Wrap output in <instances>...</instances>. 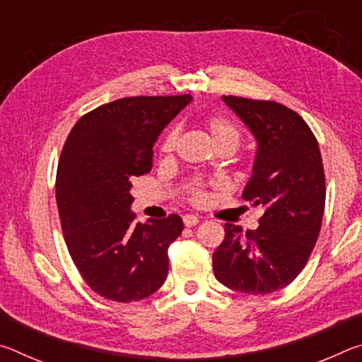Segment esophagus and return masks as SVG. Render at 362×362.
I'll list each match as a JSON object with an SVG mask.
<instances>
[{
  "label": "esophagus",
  "instance_id": "obj_1",
  "mask_svg": "<svg viewBox=\"0 0 362 362\" xmlns=\"http://www.w3.org/2000/svg\"><path fill=\"white\" fill-rule=\"evenodd\" d=\"M199 218L193 216V214H187V216H183V223H185V226H194L198 225Z\"/></svg>",
  "mask_w": 362,
  "mask_h": 362
}]
</instances>
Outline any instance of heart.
I'll list each match as a JSON object with an SVG mask.
<instances>
[{"label": "heart", "mask_w": 362, "mask_h": 362, "mask_svg": "<svg viewBox=\"0 0 362 362\" xmlns=\"http://www.w3.org/2000/svg\"><path fill=\"white\" fill-rule=\"evenodd\" d=\"M206 126H207V129H209L214 142H216L217 146L218 145H231L233 148H236V146L240 145L241 129L235 121L228 118V116L217 115V113L207 115ZM179 136H180V127L179 126L170 127V129L166 132V136H164V139H163L161 151L166 153V155L173 153L175 150L177 142H179ZM188 198L192 203H196V204L203 203L204 189L199 182H194L193 185L188 188Z\"/></svg>", "instance_id": "b5f03b06"}]
</instances>
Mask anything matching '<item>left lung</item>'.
Segmentation results:
<instances>
[{"label": "left lung", "instance_id": "8db88e82", "mask_svg": "<svg viewBox=\"0 0 362 362\" xmlns=\"http://www.w3.org/2000/svg\"><path fill=\"white\" fill-rule=\"evenodd\" d=\"M223 100L259 142L243 198L265 212L257 230L225 223L214 273L233 291L265 296L289 286L313 252L326 206L322 158L313 131L293 110L236 95Z\"/></svg>", "mask_w": 362, "mask_h": 362}]
</instances>
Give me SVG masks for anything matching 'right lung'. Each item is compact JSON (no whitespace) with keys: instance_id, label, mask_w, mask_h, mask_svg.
<instances>
[{"instance_id":"right-lung-1","label":"right lung","mask_w":362,"mask_h":362,"mask_svg":"<svg viewBox=\"0 0 362 362\" xmlns=\"http://www.w3.org/2000/svg\"><path fill=\"white\" fill-rule=\"evenodd\" d=\"M189 100L124 97L83 115L65 140L56 175L64 240L84 283L103 298L136 302L166 281L182 218L137 222L129 189L134 177L150 173L153 144Z\"/></svg>"}]
</instances>
